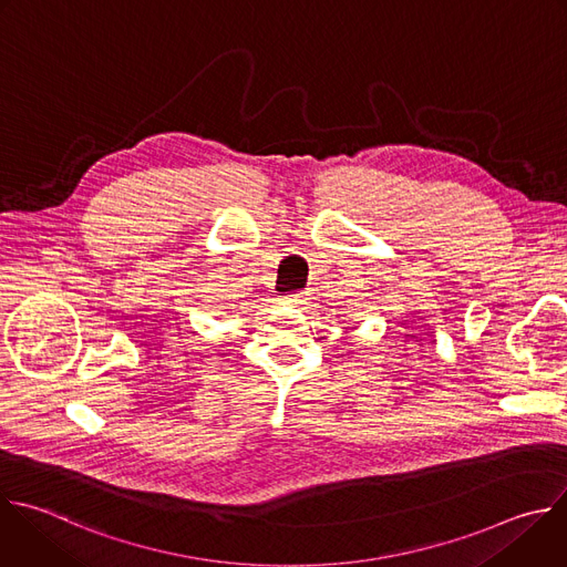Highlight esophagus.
<instances>
[{"label": "esophagus", "instance_id": "1", "mask_svg": "<svg viewBox=\"0 0 567 567\" xmlns=\"http://www.w3.org/2000/svg\"><path fill=\"white\" fill-rule=\"evenodd\" d=\"M282 302L289 305V307H300V305L307 302V296L305 293H291V296H285Z\"/></svg>", "mask_w": 567, "mask_h": 567}]
</instances>
